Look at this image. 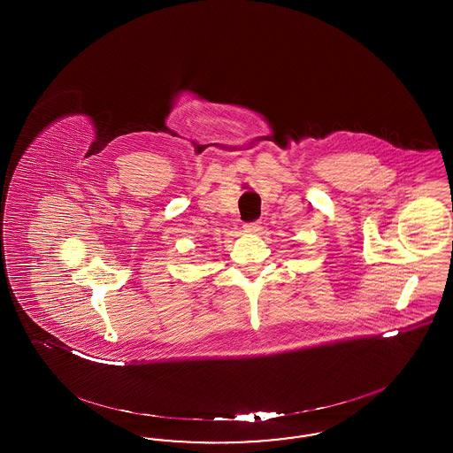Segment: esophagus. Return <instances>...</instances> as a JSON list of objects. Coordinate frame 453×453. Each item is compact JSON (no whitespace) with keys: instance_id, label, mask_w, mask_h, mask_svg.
<instances>
[{"instance_id":"34e87169","label":"esophagus","mask_w":453,"mask_h":453,"mask_svg":"<svg viewBox=\"0 0 453 453\" xmlns=\"http://www.w3.org/2000/svg\"><path fill=\"white\" fill-rule=\"evenodd\" d=\"M244 229H246V233H257L261 229V222L259 220L247 222V224H244Z\"/></svg>"}]
</instances>
